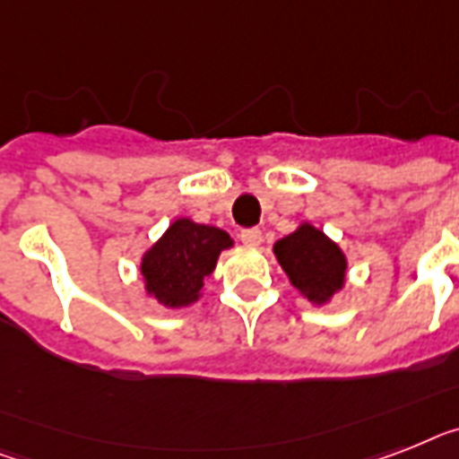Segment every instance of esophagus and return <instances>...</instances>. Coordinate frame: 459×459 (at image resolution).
<instances>
[{"instance_id": "1", "label": "esophagus", "mask_w": 459, "mask_h": 459, "mask_svg": "<svg viewBox=\"0 0 459 459\" xmlns=\"http://www.w3.org/2000/svg\"><path fill=\"white\" fill-rule=\"evenodd\" d=\"M238 238H241L246 246H260L263 244V232H260L257 227H248V230H241V232H238Z\"/></svg>"}]
</instances>
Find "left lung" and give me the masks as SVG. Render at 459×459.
I'll list each match as a JSON object with an SVG mask.
<instances>
[{
	"label": "left lung",
	"instance_id": "8db88e82",
	"mask_svg": "<svg viewBox=\"0 0 459 459\" xmlns=\"http://www.w3.org/2000/svg\"><path fill=\"white\" fill-rule=\"evenodd\" d=\"M274 253L295 289L309 300L325 302L344 283L347 260L342 251L312 225H300L276 241Z\"/></svg>",
	"mask_w": 459,
	"mask_h": 459
}]
</instances>
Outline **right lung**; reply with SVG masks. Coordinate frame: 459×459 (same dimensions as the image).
Here are the masks:
<instances>
[{
    "label": "right lung",
    "instance_id": "obj_1",
    "mask_svg": "<svg viewBox=\"0 0 459 459\" xmlns=\"http://www.w3.org/2000/svg\"><path fill=\"white\" fill-rule=\"evenodd\" d=\"M230 234L211 225L176 221L169 232L143 257V279L147 293L166 307H185L199 298L222 248H230Z\"/></svg>",
    "mask_w": 459,
    "mask_h": 459
}]
</instances>
